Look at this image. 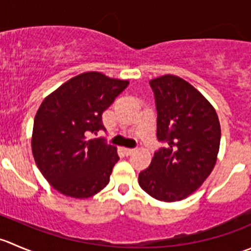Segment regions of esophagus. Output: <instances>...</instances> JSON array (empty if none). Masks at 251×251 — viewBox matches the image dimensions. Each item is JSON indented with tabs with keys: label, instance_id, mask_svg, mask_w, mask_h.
I'll return each instance as SVG.
<instances>
[{
	"label": "esophagus",
	"instance_id": "34e87169",
	"mask_svg": "<svg viewBox=\"0 0 251 251\" xmlns=\"http://www.w3.org/2000/svg\"><path fill=\"white\" fill-rule=\"evenodd\" d=\"M121 151H123V153L125 154L126 156H128V155H131L132 153H135V149L133 148H123Z\"/></svg>",
	"mask_w": 251,
	"mask_h": 251
}]
</instances>
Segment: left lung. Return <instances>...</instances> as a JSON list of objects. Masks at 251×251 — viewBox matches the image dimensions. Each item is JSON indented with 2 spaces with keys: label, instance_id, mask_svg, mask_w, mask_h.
Listing matches in <instances>:
<instances>
[{
  "label": "left lung",
  "instance_id": "obj_1",
  "mask_svg": "<svg viewBox=\"0 0 251 251\" xmlns=\"http://www.w3.org/2000/svg\"><path fill=\"white\" fill-rule=\"evenodd\" d=\"M156 109V137L165 147L138 175L144 192L161 201L187 198L216 164L221 127L212 105L187 81L174 75L149 81Z\"/></svg>",
  "mask_w": 251,
  "mask_h": 251
}]
</instances>
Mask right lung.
Listing matches in <instances>:
<instances>
[{
	"instance_id": "add662e5",
	"label": "right lung",
	"mask_w": 251,
	"mask_h": 251,
	"mask_svg": "<svg viewBox=\"0 0 251 251\" xmlns=\"http://www.w3.org/2000/svg\"><path fill=\"white\" fill-rule=\"evenodd\" d=\"M128 86V81L97 72L70 78L40 105L34 120L32 154L45 178L58 192L90 198L109 183L119 160L116 148L104 138L103 111Z\"/></svg>"
}]
</instances>
